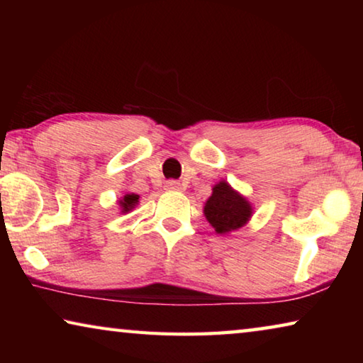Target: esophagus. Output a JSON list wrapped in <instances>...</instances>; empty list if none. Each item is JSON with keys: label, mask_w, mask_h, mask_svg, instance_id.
<instances>
[{"label": "esophagus", "mask_w": 363, "mask_h": 363, "mask_svg": "<svg viewBox=\"0 0 363 363\" xmlns=\"http://www.w3.org/2000/svg\"><path fill=\"white\" fill-rule=\"evenodd\" d=\"M164 189L167 190H182V184L177 182V181H167L164 182Z\"/></svg>", "instance_id": "obj_1"}]
</instances>
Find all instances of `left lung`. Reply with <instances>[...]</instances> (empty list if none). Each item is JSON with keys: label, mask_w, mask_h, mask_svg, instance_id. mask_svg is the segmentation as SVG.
<instances>
[{"label": "left lung", "mask_w": 363, "mask_h": 363, "mask_svg": "<svg viewBox=\"0 0 363 363\" xmlns=\"http://www.w3.org/2000/svg\"><path fill=\"white\" fill-rule=\"evenodd\" d=\"M211 190L210 199L203 205V214L216 233L225 235V233L242 229L250 223L255 210L247 196L224 179L214 184Z\"/></svg>", "instance_id": "left-lung-1"}]
</instances>
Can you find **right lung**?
<instances>
[{
  "label": "right lung",
  "mask_w": 363,
  "mask_h": 363,
  "mask_svg": "<svg viewBox=\"0 0 363 363\" xmlns=\"http://www.w3.org/2000/svg\"><path fill=\"white\" fill-rule=\"evenodd\" d=\"M139 199H140V196L138 194H126V195H123L121 199L118 200L120 213L121 214H126V213L133 211L134 208L139 205Z\"/></svg>",
  "instance_id": "right-lung-1"
}]
</instances>
